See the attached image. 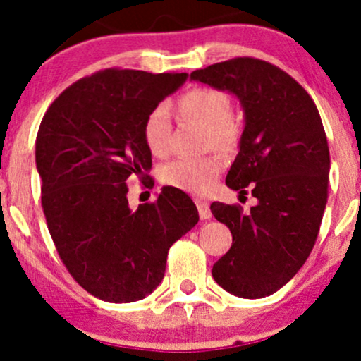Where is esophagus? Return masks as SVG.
<instances>
[{"label":"esophagus","instance_id":"obj_1","mask_svg":"<svg viewBox=\"0 0 361 361\" xmlns=\"http://www.w3.org/2000/svg\"><path fill=\"white\" fill-rule=\"evenodd\" d=\"M195 206L199 209V216H201V221L211 219V209H209V202L202 201V199H195Z\"/></svg>","mask_w":361,"mask_h":361}]
</instances>
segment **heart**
<instances>
[{"instance_id": "heart-1", "label": "heart", "mask_w": 361, "mask_h": 361, "mask_svg": "<svg viewBox=\"0 0 361 361\" xmlns=\"http://www.w3.org/2000/svg\"><path fill=\"white\" fill-rule=\"evenodd\" d=\"M182 117L206 127L207 145L221 150H233L239 140V126L231 117V102L216 88H194L179 99ZM171 114L167 106L159 105L147 115L144 123V140L147 149L155 157H166L171 149ZM221 171L219 155L211 154L197 159H176L160 171L164 184L185 192L206 194L214 188Z\"/></svg>"}]
</instances>
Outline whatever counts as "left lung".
<instances>
[{
    "label": "left lung",
    "mask_w": 361,
    "mask_h": 361,
    "mask_svg": "<svg viewBox=\"0 0 361 361\" xmlns=\"http://www.w3.org/2000/svg\"><path fill=\"white\" fill-rule=\"evenodd\" d=\"M190 80L239 100L244 130L226 184L257 199L251 212L212 202L233 234L212 266L216 283L239 298L273 295L300 271L317 241L328 199L330 150L322 117L295 78L268 61L234 58L195 70Z\"/></svg>",
    "instance_id": "left-lung-1"
}]
</instances>
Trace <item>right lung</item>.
Masks as SVG:
<instances>
[{
    "label": "right lung",
    "instance_id": "right-lung-1",
    "mask_svg": "<svg viewBox=\"0 0 361 361\" xmlns=\"http://www.w3.org/2000/svg\"><path fill=\"white\" fill-rule=\"evenodd\" d=\"M185 80L188 73L102 70L66 88L39 126L35 160L48 231L80 286L109 303L150 295L164 279L169 249L199 221L180 189L164 188L137 211L127 199V180L152 169L147 115Z\"/></svg>",
    "mask_w": 361,
    "mask_h": 361
}]
</instances>
